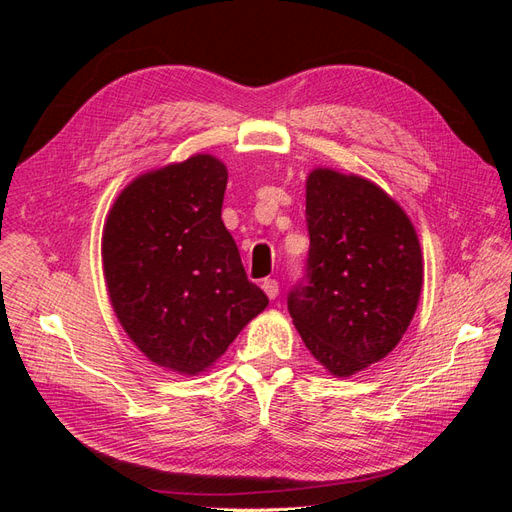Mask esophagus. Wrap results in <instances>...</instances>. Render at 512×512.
Segmentation results:
<instances>
[{"mask_svg": "<svg viewBox=\"0 0 512 512\" xmlns=\"http://www.w3.org/2000/svg\"><path fill=\"white\" fill-rule=\"evenodd\" d=\"M262 290L267 292L269 299H277V294H280V284H277V280H265L262 282Z\"/></svg>", "mask_w": 512, "mask_h": 512, "instance_id": "esophagus-1", "label": "esophagus"}]
</instances>
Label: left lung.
Here are the masks:
<instances>
[{"label":"left lung","instance_id":"1","mask_svg":"<svg viewBox=\"0 0 512 512\" xmlns=\"http://www.w3.org/2000/svg\"><path fill=\"white\" fill-rule=\"evenodd\" d=\"M305 220V275L288 312L307 350L333 376H352L406 333L423 286L421 245L389 194L329 168L307 179Z\"/></svg>","mask_w":512,"mask_h":512}]
</instances>
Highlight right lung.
<instances>
[{"instance_id":"1","label":"right lung","mask_w":512,"mask_h":512,"mask_svg":"<svg viewBox=\"0 0 512 512\" xmlns=\"http://www.w3.org/2000/svg\"><path fill=\"white\" fill-rule=\"evenodd\" d=\"M226 166L194 156L132 181L108 213L102 260L115 314L151 363L198 374L269 305L222 222Z\"/></svg>"}]
</instances>
